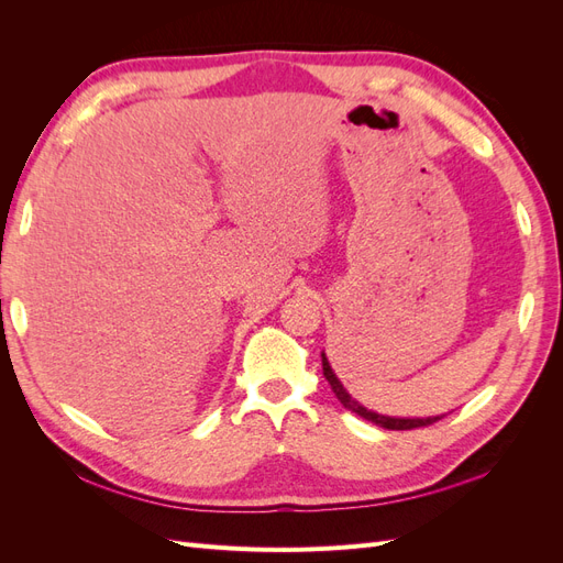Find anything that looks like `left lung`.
<instances>
[{
    "label": "left lung",
    "mask_w": 563,
    "mask_h": 563,
    "mask_svg": "<svg viewBox=\"0 0 563 563\" xmlns=\"http://www.w3.org/2000/svg\"><path fill=\"white\" fill-rule=\"evenodd\" d=\"M321 364H323V376H327V380H329V385L333 389V395L338 397V401L343 404L347 411L362 416V418H366L371 422H376V424H380V428H385V430H418V428H428V424H434L437 420L444 418V416H434V418H387V416H378V413H373V411H366V408L362 404H356L347 395L345 387L340 385V380L335 378V373L331 371V366L327 362V356H321Z\"/></svg>",
    "instance_id": "left-lung-1"
}]
</instances>
